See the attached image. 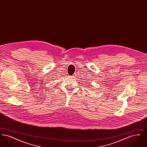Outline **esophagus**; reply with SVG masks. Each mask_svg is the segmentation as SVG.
<instances>
[{
    "label": "esophagus",
    "mask_w": 147,
    "mask_h": 147,
    "mask_svg": "<svg viewBox=\"0 0 147 147\" xmlns=\"http://www.w3.org/2000/svg\"><path fill=\"white\" fill-rule=\"evenodd\" d=\"M70 78H72V79H73V78H74L75 77H76V74H74L73 76H70Z\"/></svg>",
    "instance_id": "34e87169"
}]
</instances>
